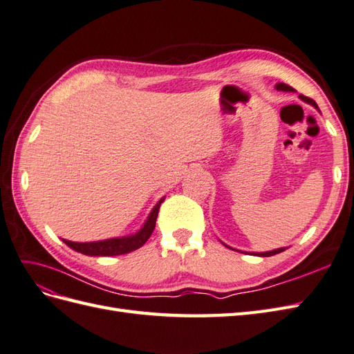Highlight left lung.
<instances>
[{
  "instance_id": "left-lung-1",
  "label": "left lung",
  "mask_w": 354,
  "mask_h": 354,
  "mask_svg": "<svg viewBox=\"0 0 354 354\" xmlns=\"http://www.w3.org/2000/svg\"><path fill=\"white\" fill-rule=\"evenodd\" d=\"M275 88L278 89V91H286V93H295V88H292V86H288V85H286V84H277L275 85ZM301 98L304 100L305 103H310L311 106H314L315 109H319V106L315 104V102L314 100H311V98H308V97H305V95H301ZM227 247V245H225ZM230 248V247H229ZM286 248H278V250H272V251H266V252H254V256H260V257H269V256H275V254H278V252H283Z\"/></svg>"
}]
</instances>
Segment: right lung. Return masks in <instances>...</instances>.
I'll return each mask as SVG.
<instances>
[{"label": "right lung", "instance_id": "right-lung-1", "mask_svg": "<svg viewBox=\"0 0 354 354\" xmlns=\"http://www.w3.org/2000/svg\"><path fill=\"white\" fill-rule=\"evenodd\" d=\"M165 202V197L152 207V211L148 216V220L145 221L142 229L136 232L130 236H122V238H112V239H104V241H95V242H71L67 239L64 241L66 245H68L71 250L77 252H82L85 256H121L127 254V252H131L134 250L140 248L145 242L149 239L153 229H156V221L160 211V205Z\"/></svg>", "mask_w": 354, "mask_h": 354}]
</instances>
